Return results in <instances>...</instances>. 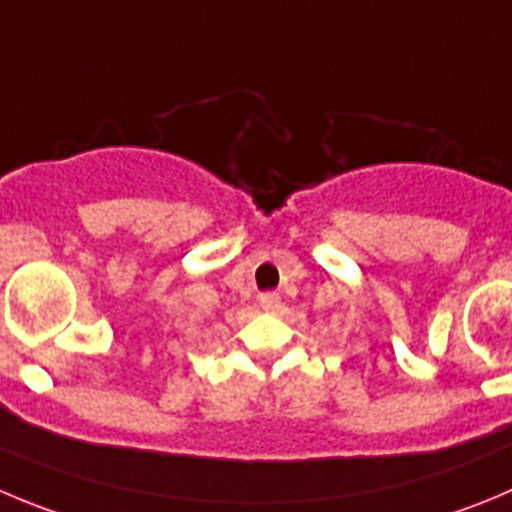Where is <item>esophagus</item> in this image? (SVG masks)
I'll return each instance as SVG.
<instances>
[{
	"label": "esophagus",
	"instance_id": "34e87169",
	"mask_svg": "<svg viewBox=\"0 0 512 512\" xmlns=\"http://www.w3.org/2000/svg\"><path fill=\"white\" fill-rule=\"evenodd\" d=\"M262 310H278L280 308V295L278 293H262L260 295Z\"/></svg>",
	"mask_w": 512,
	"mask_h": 512
}]
</instances>
